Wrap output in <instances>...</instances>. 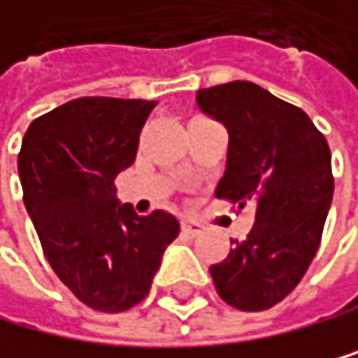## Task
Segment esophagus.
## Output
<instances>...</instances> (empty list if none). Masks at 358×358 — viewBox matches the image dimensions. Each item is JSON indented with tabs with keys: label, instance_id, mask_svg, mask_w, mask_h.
Returning <instances> with one entry per match:
<instances>
[{
	"label": "esophagus",
	"instance_id": "obj_1",
	"mask_svg": "<svg viewBox=\"0 0 358 358\" xmlns=\"http://www.w3.org/2000/svg\"><path fill=\"white\" fill-rule=\"evenodd\" d=\"M180 228H182V234H187V236H196V234L203 232V225L198 221H194V219H182Z\"/></svg>",
	"mask_w": 358,
	"mask_h": 358
}]
</instances>
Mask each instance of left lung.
<instances>
[{
	"mask_svg": "<svg viewBox=\"0 0 358 358\" xmlns=\"http://www.w3.org/2000/svg\"><path fill=\"white\" fill-rule=\"evenodd\" d=\"M196 103L228 130L216 198L257 207L248 239L210 266L214 287L241 311L271 309L318 250L334 196L327 139L307 113L248 80L198 90Z\"/></svg>",
	"mask_w": 358,
	"mask_h": 358,
	"instance_id": "obj_1",
	"label": "left lung"
}]
</instances>
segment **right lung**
I'll list each match as a JSON object with an SVG mask.
<instances>
[{"mask_svg":"<svg viewBox=\"0 0 358 358\" xmlns=\"http://www.w3.org/2000/svg\"><path fill=\"white\" fill-rule=\"evenodd\" d=\"M157 103L85 96L38 117L22 139L24 207L60 282L96 311L146 298L180 223L139 216L117 198L115 178L135 162L139 133Z\"/></svg>","mask_w":358,"mask_h":358,"instance_id":"1","label":"right lung"}]
</instances>
